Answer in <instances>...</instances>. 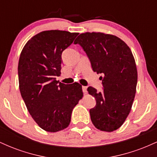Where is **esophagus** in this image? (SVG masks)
<instances>
[{
    "mask_svg": "<svg viewBox=\"0 0 157 157\" xmlns=\"http://www.w3.org/2000/svg\"><path fill=\"white\" fill-rule=\"evenodd\" d=\"M82 91H83L84 94H86L87 92V87L86 86H82Z\"/></svg>",
    "mask_w": 157,
    "mask_h": 157,
    "instance_id": "34e87169",
    "label": "esophagus"
}]
</instances>
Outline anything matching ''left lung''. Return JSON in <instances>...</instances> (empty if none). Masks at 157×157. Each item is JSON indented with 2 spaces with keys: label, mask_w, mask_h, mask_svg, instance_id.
<instances>
[{
  "label": "left lung",
  "mask_w": 157,
  "mask_h": 157,
  "mask_svg": "<svg viewBox=\"0 0 157 157\" xmlns=\"http://www.w3.org/2000/svg\"><path fill=\"white\" fill-rule=\"evenodd\" d=\"M86 52L94 71L101 74L102 91L89 86L96 100L89 111L94 125L111 132L121 126L130 113L137 83V70L130 48L117 36L101 32L80 34L75 41Z\"/></svg>",
  "instance_id": "obj_1"
}]
</instances>
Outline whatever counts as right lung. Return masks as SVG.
I'll return each instance as SVG.
<instances>
[{
  "label": "right lung",
  "mask_w": 157,
  "mask_h": 157,
  "mask_svg": "<svg viewBox=\"0 0 157 157\" xmlns=\"http://www.w3.org/2000/svg\"><path fill=\"white\" fill-rule=\"evenodd\" d=\"M78 33L60 30L41 32L23 47L18 63L19 89L33 120L44 130L57 132L67 128L73 109L82 97L78 82L56 80L61 55Z\"/></svg>",
  "instance_id": "1"
}]
</instances>
